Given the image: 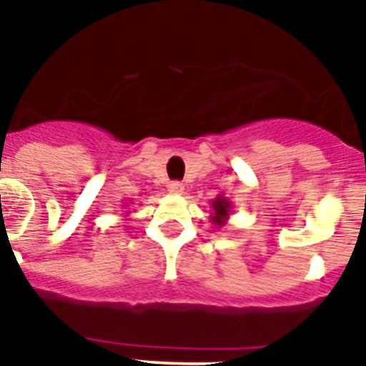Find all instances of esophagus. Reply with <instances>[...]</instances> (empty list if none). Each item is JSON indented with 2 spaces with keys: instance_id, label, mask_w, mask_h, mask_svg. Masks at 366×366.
Masks as SVG:
<instances>
[{
  "instance_id": "1",
  "label": "esophagus",
  "mask_w": 366,
  "mask_h": 366,
  "mask_svg": "<svg viewBox=\"0 0 366 366\" xmlns=\"http://www.w3.org/2000/svg\"><path fill=\"white\" fill-rule=\"evenodd\" d=\"M183 190H185V185L179 183V181H172V183L168 185V192L170 194H183Z\"/></svg>"
}]
</instances>
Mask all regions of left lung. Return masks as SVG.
<instances>
[{
  "instance_id": "8db88e82",
  "label": "left lung",
  "mask_w": 366,
  "mask_h": 366,
  "mask_svg": "<svg viewBox=\"0 0 366 366\" xmlns=\"http://www.w3.org/2000/svg\"><path fill=\"white\" fill-rule=\"evenodd\" d=\"M212 212H211V223L214 225L216 229L225 227V223H227L229 216L232 212V203L229 202V198H225L223 194H219L218 198L212 199L211 203Z\"/></svg>"
}]
</instances>
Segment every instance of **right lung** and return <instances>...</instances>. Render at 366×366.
I'll return each mask as SVG.
<instances>
[{
	"mask_svg": "<svg viewBox=\"0 0 366 366\" xmlns=\"http://www.w3.org/2000/svg\"><path fill=\"white\" fill-rule=\"evenodd\" d=\"M124 207H126V205H124Z\"/></svg>",
	"mask_w": 366,
	"mask_h": 366,
	"instance_id": "add662e5",
	"label": "right lung"
}]
</instances>
